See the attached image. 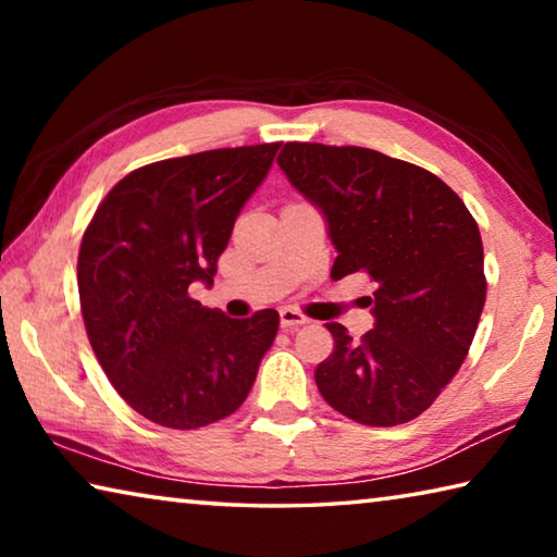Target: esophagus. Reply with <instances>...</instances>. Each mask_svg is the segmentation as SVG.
Masks as SVG:
<instances>
[{
    "mask_svg": "<svg viewBox=\"0 0 557 557\" xmlns=\"http://www.w3.org/2000/svg\"><path fill=\"white\" fill-rule=\"evenodd\" d=\"M280 324H282V329H299V326L309 324V319L301 312H297L295 307H285V309H280Z\"/></svg>",
    "mask_w": 557,
    "mask_h": 557,
    "instance_id": "esophagus-1",
    "label": "esophagus"
}]
</instances>
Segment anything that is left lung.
I'll return each instance as SVG.
<instances>
[{"label": "left lung", "instance_id": "left-lung-1", "mask_svg": "<svg viewBox=\"0 0 557 557\" xmlns=\"http://www.w3.org/2000/svg\"><path fill=\"white\" fill-rule=\"evenodd\" d=\"M277 164L324 215L332 277L363 272L373 282L369 334L356 342L326 324L334 351L317 366L319 393L361 425L414 420L455 379L482 317L476 221L442 178L375 149L287 143Z\"/></svg>", "mask_w": 557, "mask_h": 557}]
</instances>
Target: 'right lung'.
<instances>
[{"label":"right lung","instance_id":"1","mask_svg":"<svg viewBox=\"0 0 557 557\" xmlns=\"http://www.w3.org/2000/svg\"><path fill=\"white\" fill-rule=\"evenodd\" d=\"M277 149H211L135 169L83 235L78 295L90 346L112 388L157 425L196 430L228 418L275 342V309L231 319L191 289L213 285L233 223Z\"/></svg>","mask_w":557,"mask_h":557}]
</instances>
